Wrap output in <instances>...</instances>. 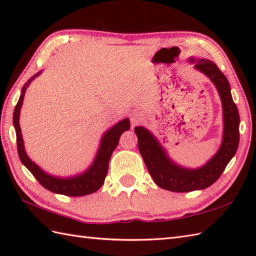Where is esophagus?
<instances>
[{
	"instance_id": "obj_1",
	"label": "esophagus",
	"mask_w": 256,
	"mask_h": 256,
	"mask_svg": "<svg viewBox=\"0 0 256 256\" xmlns=\"http://www.w3.org/2000/svg\"><path fill=\"white\" fill-rule=\"evenodd\" d=\"M142 116H143L142 114H140V113H134V114H132L131 123H132L133 126H135V125H138L140 121H142V118H143Z\"/></svg>"
}]
</instances>
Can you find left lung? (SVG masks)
<instances>
[{"label": "left lung", "instance_id": "obj_1", "mask_svg": "<svg viewBox=\"0 0 256 256\" xmlns=\"http://www.w3.org/2000/svg\"><path fill=\"white\" fill-rule=\"evenodd\" d=\"M194 69L202 72L216 86L219 92L224 111V135L218 152L198 168L178 165L168 156L154 134L144 126H136L134 132L138 140V150L150 177L157 186L174 192H188L206 189L218 180L226 165L236 155L240 133V116L233 102L230 84L214 62L206 59L189 58Z\"/></svg>", "mask_w": 256, "mask_h": 256}]
</instances>
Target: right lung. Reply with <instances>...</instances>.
Listing matches in <instances>:
<instances>
[{
	"label": "right lung",
	"mask_w": 256,
	"mask_h": 256,
	"mask_svg": "<svg viewBox=\"0 0 256 256\" xmlns=\"http://www.w3.org/2000/svg\"><path fill=\"white\" fill-rule=\"evenodd\" d=\"M40 74L42 72H38L23 86L18 102L14 108L13 124L16 132V142H18V152L20 160L27 170L32 174V176L37 179L38 182L52 192L70 196V197H80V196L94 194L96 190H99L103 182H104L111 155L118 146L120 136H121L122 133L130 130V120L123 118L122 121L113 125L111 128H108L102 135L99 150H98L94 160L89 166L88 170L72 177H57L50 175V174L42 170L26 154L23 135H22L20 126V108L23 106L26 89L30 84L32 81L38 77Z\"/></svg>",
	"instance_id": "obj_1"
}]
</instances>
